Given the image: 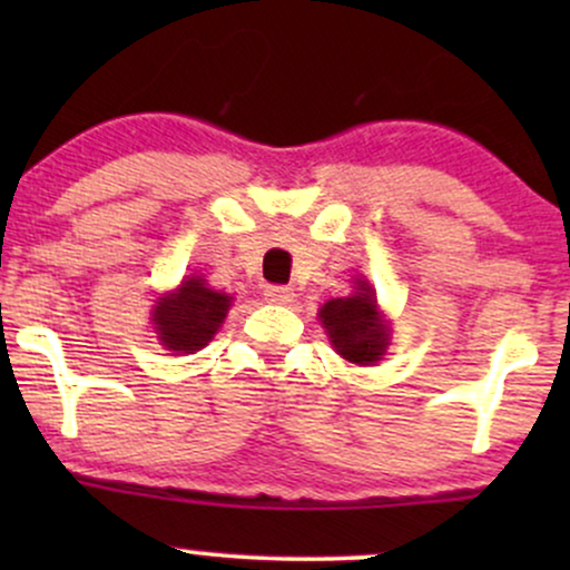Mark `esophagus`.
<instances>
[{"label": "esophagus", "mask_w": 570, "mask_h": 570, "mask_svg": "<svg viewBox=\"0 0 570 570\" xmlns=\"http://www.w3.org/2000/svg\"><path fill=\"white\" fill-rule=\"evenodd\" d=\"M292 297H294V289H289V286H278V284L265 286V299H267V303L286 305V303H292Z\"/></svg>", "instance_id": "esophagus-1"}]
</instances>
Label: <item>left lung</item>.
Returning a JSON list of instances; mask_svg holds the SVG:
<instances>
[{"instance_id":"left-lung-1","label":"left lung","mask_w":570,"mask_h":570,"mask_svg":"<svg viewBox=\"0 0 570 570\" xmlns=\"http://www.w3.org/2000/svg\"><path fill=\"white\" fill-rule=\"evenodd\" d=\"M318 316H322L330 343L335 345L343 358H348L353 364H370L383 356L389 335H385V326L377 318V305L370 284L358 286L353 297L330 299Z\"/></svg>"}]
</instances>
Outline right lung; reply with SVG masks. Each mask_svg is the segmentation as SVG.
Masks as SVG:
<instances>
[{
    "label": "right lung",
    "mask_w": 570,
    "mask_h": 570,
    "mask_svg": "<svg viewBox=\"0 0 570 570\" xmlns=\"http://www.w3.org/2000/svg\"><path fill=\"white\" fill-rule=\"evenodd\" d=\"M227 307H230L227 294L208 289L203 278L195 276L181 281L179 289L155 305L153 322L158 324L155 330L168 351L193 353L217 335Z\"/></svg>",
    "instance_id": "obj_1"
}]
</instances>
